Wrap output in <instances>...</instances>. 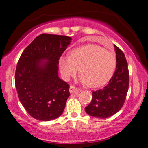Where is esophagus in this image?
Wrapping results in <instances>:
<instances>
[{"instance_id": "esophagus-1", "label": "esophagus", "mask_w": 148, "mask_h": 148, "mask_svg": "<svg viewBox=\"0 0 148 148\" xmlns=\"http://www.w3.org/2000/svg\"><path fill=\"white\" fill-rule=\"evenodd\" d=\"M79 89L77 88L74 87V86H70L69 87V92L70 93H72V92H79Z\"/></svg>"}]
</instances>
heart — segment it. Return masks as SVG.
I'll return each mask as SVG.
<instances>
[{
	"instance_id": "1",
	"label": "heart",
	"mask_w": 148,
	"mask_h": 148,
	"mask_svg": "<svg viewBox=\"0 0 148 148\" xmlns=\"http://www.w3.org/2000/svg\"><path fill=\"white\" fill-rule=\"evenodd\" d=\"M116 66L115 55L96 45L75 48L71 55L63 54L59 59L60 69L65 80H69L79 69L80 82L92 88L106 84L113 76Z\"/></svg>"
}]
</instances>
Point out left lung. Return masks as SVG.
Listing matches in <instances>:
<instances>
[{
	"mask_svg": "<svg viewBox=\"0 0 148 148\" xmlns=\"http://www.w3.org/2000/svg\"><path fill=\"white\" fill-rule=\"evenodd\" d=\"M116 70L108 84L103 89L92 92L91 103L85 108L88 114L93 117H110L121 110L126 100L129 86V74L126 58L122 51L114 45Z\"/></svg>",
	"mask_w": 148,
	"mask_h": 148,
	"instance_id": "left-lung-1",
	"label": "left lung"
}]
</instances>
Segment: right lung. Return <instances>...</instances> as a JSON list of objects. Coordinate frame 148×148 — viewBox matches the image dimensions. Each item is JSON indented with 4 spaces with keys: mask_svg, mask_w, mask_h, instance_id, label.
I'll return each instance as SVG.
<instances>
[{
    "mask_svg": "<svg viewBox=\"0 0 148 148\" xmlns=\"http://www.w3.org/2000/svg\"><path fill=\"white\" fill-rule=\"evenodd\" d=\"M71 37L43 34L21 55L15 71L20 103L33 118L50 121L59 117L70 95L69 86L58 76L59 59Z\"/></svg>",
    "mask_w": 148,
    "mask_h": 148,
    "instance_id": "1",
    "label": "right lung"
}]
</instances>
